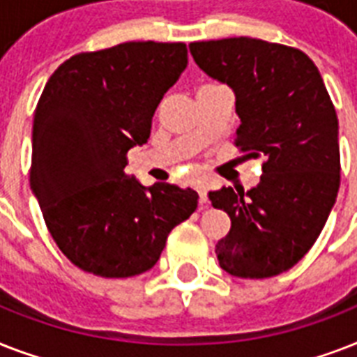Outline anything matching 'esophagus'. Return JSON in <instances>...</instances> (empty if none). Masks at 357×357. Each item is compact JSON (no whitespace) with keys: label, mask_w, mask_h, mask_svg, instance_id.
Instances as JSON below:
<instances>
[{"label":"esophagus","mask_w":357,"mask_h":357,"mask_svg":"<svg viewBox=\"0 0 357 357\" xmlns=\"http://www.w3.org/2000/svg\"><path fill=\"white\" fill-rule=\"evenodd\" d=\"M196 189H198V195H200V204L202 206H207V183L206 181H198V187H196Z\"/></svg>","instance_id":"esophagus-1"}]
</instances>
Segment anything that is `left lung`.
I'll return each mask as SVG.
<instances>
[{
  "label": "left lung",
  "mask_w": 357,
  "mask_h": 357,
  "mask_svg": "<svg viewBox=\"0 0 357 357\" xmlns=\"http://www.w3.org/2000/svg\"><path fill=\"white\" fill-rule=\"evenodd\" d=\"M195 63L235 94V144L265 157L257 187L209 192L231 218L218 263L237 278L289 271L315 244L341 181L339 122L319 68L296 47L237 36L189 44Z\"/></svg>",
  "instance_id": "obj_1"
}]
</instances>
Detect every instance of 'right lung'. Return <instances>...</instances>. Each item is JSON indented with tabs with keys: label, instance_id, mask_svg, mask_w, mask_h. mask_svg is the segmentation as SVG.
<instances>
[{
	"label": "right lung",
	"instance_id": "1",
	"mask_svg": "<svg viewBox=\"0 0 357 357\" xmlns=\"http://www.w3.org/2000/svg\"><path fill=\"white\" fill-rule=\"evenodd\" d=\"M187 63L183 42H123L74 55L47 79L33 120L31 190L53 241L81 271H150L168 234L196 211V190L144 187L123 172Z\"/></svg>",
	"mask_w": 357,
	"mask_h": 357
}]
</instances>
